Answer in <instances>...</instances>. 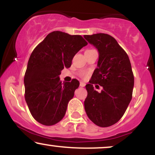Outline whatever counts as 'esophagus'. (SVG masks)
I'll return each instance as SVG.
<instances>
[{"label":"esophagus","mask_w":155,"mask_h":155,"mask_svg":"<svg viewBox=\"0 0 155 155\" xmlns=\"http://www.w3.org/2000/svg\"><path fill=\"white\" fill-rule=\"evenodd\" d=\"M80 87H84L85 85H86V84L84 82H83V81H80Z\"/></svg>","instance_id":"34e87169"}]
</instances>
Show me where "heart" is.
Masks as SVG:
<instances>
[{
  "mask_svg": "<svg viewBox=\"0 0 155 155\" xmlns=\"http://www.w3.org/2000/svg\"><path fill=\"white\" fill-rule=\"evenodd\" d=\"M88 75V73L87 72H82L80 74V76H81L82 78H86L87 76Z\"/></svg>",
  "mask_w": 155,
  "mask_h": 155,
  "instance_id": "b5f03b06",
  "label": "heart"
}]
</instances>
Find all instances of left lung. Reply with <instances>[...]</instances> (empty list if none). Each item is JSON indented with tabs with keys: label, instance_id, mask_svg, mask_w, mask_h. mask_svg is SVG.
Wrapping results in <instances>:
<instances>
[{
	"label": "left lung",
	"instance_id": "left-lung-1",
	"mask_svg": "<svg viewBox=\"0 0 155 155\" xmlns=\"http://www.w3.org/2000/svg\"><path fill=\"white\" fill-rule=\"evenodd\" d=\"M84 37L99 52L97 68L86 85L85 111L96 125L109 127L122 118L132 99L134 76L130 61L111 35L97 33ZM93 84L101 85V92L94 90Z\"/></svg>",
	"mask_w": 155,
	"mask_h": 155
}]
</instances>
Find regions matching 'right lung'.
Listing matches in <instances>:
<instances>
[{
  "mask_svg": "<svg viewBox=\"0 0 155 155\" xmlns=\"http://www.w3.org/2000/svg\"><path fill=\"white\" fill-rule=\"evenodd\" d=\"M87 42L79 35L53 31L31 53L25 74V98L31 114L44 125L63 118L69 101L79 86L77 79L63 82L59 75L70 68L74 55Z\"/></svg>",
  "mask_w": 155,
  "mask_h": 155,
  "instance_id": "add662e5",
  "label": "right lung"
}]
</instances>
